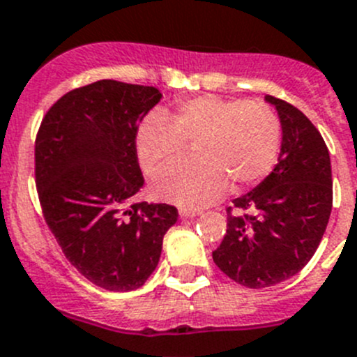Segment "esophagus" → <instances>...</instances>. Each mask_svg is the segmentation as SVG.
<instances>
[{"label":"esophagus","instance_id":"esophagus-1","mask_svg":"<svg viewBox=\"0 0 357 357\" xmlns=\"http://www.w3.org/2000/svg\"><path fill=\"white\" fill-rule=\"evenodd\" d=\"M201 215V209L194 208H179V216L181 218H194V216Z\"/></svg>","mask_w":357,"mask_h":357}]
</instances>
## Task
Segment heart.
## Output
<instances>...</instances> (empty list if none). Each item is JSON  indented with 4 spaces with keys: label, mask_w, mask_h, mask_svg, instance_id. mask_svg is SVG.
<instances>
[{
    "label": "heart",
    "mask_w": 357,
    "mask_h": 357,
    "mask_svg": "<svg viewBox=\"0 0 357 357\" xmlns=\"http://www.w3.org/2000/svg\"><path fill=\"white\" fill-rule=\"evenodd\" d=\"M195 142L194 162L175 166L153 181V194L185 208L218 201L257 185L275 167L282 125L275 111L248 100L195 96L179 100L162 114L153 111L135 130V153L146 174L161 172Z\"/></svg>",
    "instance_id": "obj_1"
}]
</instances>
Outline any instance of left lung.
Masks as SVG:
<instances>
[{"label": "left lung", "instance_id": "1", "mask_svg": "<svg viewBox=\"0 0 357 357\" xmlns=\"http://www.w3.org/2000/svg\"><path fill=\"white\" fill-rule=\"evenodd\" d=\"M278 112V163L227 208V232L213 261L250 289L280 284L314 257L333 208L331 160L324 139L299 109L266 95Z\"/></svg>", "mask_w": 357, "mask_h": 357}]
</instances>
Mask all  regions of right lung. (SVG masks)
<instances>
[{
  "label": "right lung",
  "mask_w": 357,
  "mask_h": 357,
  "mask_svg": "<svg viewBox=\"0 0 357 357\" xmlns=\"http://www.w3.org/2000/svg\"><path fill=\"white\" fill-rule=\"evenodd\" d=\"M160 98L153 86L103 79L63 95L36 133L45 222L72 266L105 291L142 287L178 220L174 206L131 204L144 186L135 130Z\"/></svg>",
  "instance_id": "1"
}]
</instances>
